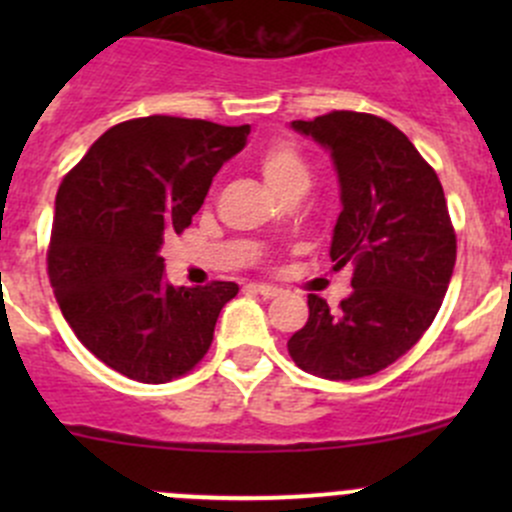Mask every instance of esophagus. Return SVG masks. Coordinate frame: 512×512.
Instances as JSON below:
<instances>
[{"label": "esophagus", "mask_w": 512, "mask_h": 512, "mask_svg": "<svg viewBox=\"0 0 512 512\" xmlns=\"http://www.w3.org/2000/svg\"><path fill=\"white\" fill-rule=\"evenodd\" d=\"M257 292H260L262 297L272 299V297H280L282 289H280V287H275V285H257Z\"/></svg>", "instance_id": "obj_1"}]
</instances>
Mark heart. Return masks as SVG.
I'll return each mask as SVG.
<instances>
[{
  "instance_id": "1",
  "label": "heart",
  "mask_w": 512,
  "mask_h": 512,
  "mask_svg": "<svg viewBox=\"0 0 512 512\" xmlns=\"http://www.w3.org/2000/svg\"><path fill=\"white\" fill-rule=\"evenodd\" d=\"M257 170L262 180L275 190L280 198L287 195H302L312 183V170L307 158L302 156L297 146L285 138L270 141L257 156Z\"/></svg>"
}]
</instances>
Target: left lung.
Wrapping results in <instances>:
<instances>
[{
	"label": "left lung",
	"mask_w": 512,
	"mask_h": 512,
	"mask_svg": "<svg viewBox=\"0 0 512 512\" xmlns=\"http://www.w3.org/2000/svg\"><path fill=\"white\" fill-rule=\"evenodd\" d=\"M292 128L332 156L342 213L329 257L334 270L354 265V292L339 309L309 294V319L287 349L309 374L361 379L431 327L456 265V232L436 170L389 121L332 111Z\"/></svg>",
	"instance_id": "1"
}]
</instances>
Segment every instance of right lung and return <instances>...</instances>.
Masks as SVG:
<instances>
[{
    "label": "right lung",
    "mask_w": 512,
    "mask_h": 512,
    "mask_svg": "<svg viewBox=\"0 0 512 512\" xmlns=\"http://www.w3.org/2000/svg\"><path fill=\"white\" fill-rule=\"evenodd\" d=\"M250 126L148 116L108 128L56 193L49 280L79 342L118 374L165 384L213 342L235 282L173 287L163 237L183 232Z\"/></svg>",
    "instance_id": "right-lung-1"
}]
</instances>
